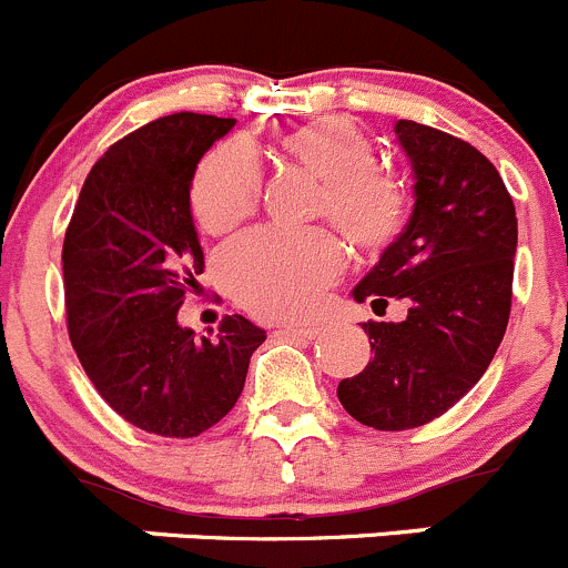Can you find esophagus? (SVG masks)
<instances>
[{
  "label": "esophagus",
  "instance_id": "obj_1",
  "mask_svg": "<svg viewBox=\"0 0 568 568\" xmlns=\"http://www.w3.org/2000/svg\"><path fill=\"white\" fill-rule=\"evenodd\" d=\"M278 336H295V339H314L320 334L317 325H278Z\"/></svg>",
  "mask_w": 568,
  "mask_h": 568
}]
</instances>
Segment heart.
Returning a JSON list of instances; mask_svg holds the SVG:
<instances>
[{"mask_svg": "<svg viewBox=\"0 0 568 568\" xmlns=\"http://www.w3.org/2000/svg\"><path fill=\"white\" fill-rule=\"evenodd\" d=\"M284 160L323 182L317 212L328 215L356 248L384 251L412 215L408 184L375 165L367 132L345 118H314L278 138ZM262 173L248 145L226 143L199 165L190 190L195 221L210 234H229L260 206ZM345 271V248L325 229L256 232L223 254L221 276L234 301L260 320H303L314 314Z\"/></svg>", "mask_w": 568, "mask_h": 568, "instance_id": "1", "label": "heart"}]
</instances>
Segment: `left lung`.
I'll list each match as a JSON object with an SVG mask.
<instances>
[{
    "label": "left lung",
    "mask_w": 568,
    "mask_h": 568,
    "mask_svg": "<svg viewBox=\"0 0 568 568\" xmlns=\"http://www.w3.org/2000/svg\"><path fill=\"white\" fill-rule=\"evenodd\" d=\"M414 171V212L353 290L375 312L406 297L403 323H362L373 362L339 381V403L375 430L442 417L480 381L510 314L516 210L497 168L467 140L397 121Z\"/></svg>",
    "instance_id": "left-lung-1"
}]
</instances>
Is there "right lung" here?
<instances>
[{"label":"right lung","mask_w":568,"mask_h":568,"mask_svg":"<svg viewBox=\"0 0 568 568\" xmlns=\"http://www.w3.org/2000/svg\"><path fill=\"white\" fill-rule=\"evenodd\" d=\"M234 118L173 112L134 129L88 173L65 229L69 336L112 412L145 434L193 439L237 403L265 331L243 314L195 336L179 308L204 251L190 215L201 156Z\"/></svg>","instance_id":"right-lung-1"}]
</instances>
